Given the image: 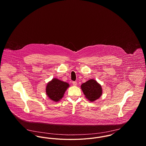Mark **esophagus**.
<instances>
[{"label":"esophagus","instance_id":"1","mask_svg":"<svg viewBox=\"0 0 146 146\" xmlns=\"http://www.w3.org/2000/svg\"><path fill=\"white\" fill-rule=\"evenodd\" d=\"M72 84H73V85L74 86H76V85H77V83H76V82H73Z\"/></svg>","mask_w":146,"mask_h":146}]
</instances>
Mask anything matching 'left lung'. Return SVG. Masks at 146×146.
<instances>
[{
    "label": "left lung",
    "instance_id": "left-lung-1",
    "mask_svg": "<svg viewBox=\"0 0 146 146\" xmlns=\"http://www.w3.org/2000/svg\"><path fill=\"white\" fill-rule=\"evenodd\" d=\"M81 89L85 97L90 102H94L98 99L102 94L101 85L92 79L82 84Z\"/></svg>",
    "mask_w": 146,
    "mask_h": 146
}]
</instances>
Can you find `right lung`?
Wrapping results in <instances>:
<instances>
[{
	"label": "right lung",
	"mask_w": 146,
	"mask_h": 146,
	"mask_svg": "<svg viewBox=\"0 0 146 146\" xmlns=\"http://www.w3.org/2000/svg\"><path fill=\"white\" fill-rule=\"evenodd\" d=\"M69 86V84L56 78H53L47 84L46 94L49 98L54 102H58L62 98L66 91Z\"/></svg>",
	"instance_id": "right-lung-1"
}]
</instances>
